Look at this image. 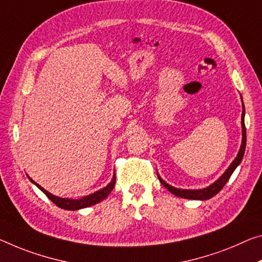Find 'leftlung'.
Returning a JSON list of instances; mask_svg holds the SVG:
<instances>
[{
    "instance_id": "obj_1",
    "label": "left lung",
    "mask_w": 262,
    "mask_h": 262,
    "mask_svg": "<svg viewBox=\"0 0 262 262\" xmlns=\"http://www.w3.org/2000/svg\"><path fill=\"white\" fill-rule=\"evenodd\" d=\"M243 100V99H242ZM243 114H242V126H243V142H242V147H240V150L238 152V155L234 159V161L232 162L230 167L226 170L225 172H224V175L219 178L217 182H214L213 184H211L210 186H207V188L203 189V190H183V189H176L173 188V186L169 185L168 183H165V182L162 180V178L157 175L159 177V180L165 189H168L170 192L175 194L177 197H181V198H188V199H201V201H205V199H210L212 198L213 196H215L219 191H221L224 185H225L228 180H230V177L233 171L235 170V168L238 167L240 164V162H242L243 157H244V154H245V148H246V127H245V121H244V118H245V107H244V103H243Z\"/></svg>"
}]
</instances>
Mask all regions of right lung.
<instances>
[{
    "mask_svg": "<svg viewBox=\"0 0 262 262\" xmlns=\"http://www.w3.org/2000/svg\"><path fill=\"white\" fill-rule=\"evenodd\" d=\"M30 178V177H29ZM30 181L32 183H35L38 188L43 191V192L47 194V197L50 199V201L53 202V204H56L58 207H60V209H64V210H79V209H84V207L87 206H92L94 204H97V203L101 202L105 199L108 194L111 193V191L113 190L114 185H115V173L113 176V180H112L111 183L106 186V188H103L102 190H99L97 192H94L92 194H89V196L86 197H82L80 199H70V198H60V197H56L51 194L50 192H48L47 190L41 188L39 184H37L36 182H34L30 178Z\"/></svg>",
    "mask_w": 262,
    "mask_h": 262,
    "instance_id": "right-lung-1",
    "label": "right lung"
}]
</instances>
